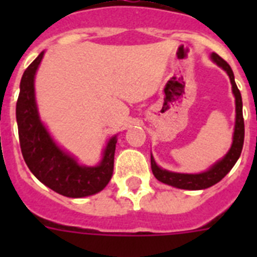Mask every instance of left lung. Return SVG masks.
<instances>
[{"mask_svg": "<svg viewBox=\"0 0 257 257\" xmlns=\"http://www.w3.org/2000/svg\"><path fill=\"white\" fill-rule=\"evenodd\" d=\"M210 58L215 64L219 65L221 69L226 72L229 79H230L231 91H233V95L235 97V124L234 133H233V142H231V147L228 153L222 157L221 160L213 163L208 170L199 172V174H181V172H174L162 169V167L157 165L153 156L151 154L152 171H153V175L156 176L157 180H160L163 184H167V185H171V187L179 188V189L201 190L212 187L216 183H219L233 169V166L238 161L242 148H243L244 122L243 114H242V96H240L239 90L235 85L234 74H233L230 65L224 59L220 58L217 54L212 52Z\"/></svg>", "mask_w": 257, "mask_h": 257, "instance_id": "obj_1", "label": "left lung"}]
</instances>
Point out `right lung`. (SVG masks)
<instances>
[{
	"label": "right lung",
	"mask_w": 257,
	"mask_h": 257,
	"mask_svg": "<svg viewBox=\"0 0 257 257\" xmlns=\"http://www.w3.org/2000/svg\"><path fill=\"white\" fill-rule=\"evenodd\" d=\"M42 51L23 73L17 103L20 148L28 169L46 187L69 198H82L101 192L112 179L117 135L106 143L96 166L78 163L59 147L41 121L35 92V78L44 58Z\"/></svg>",
	"instance_id": "1"
}]
</instances>
